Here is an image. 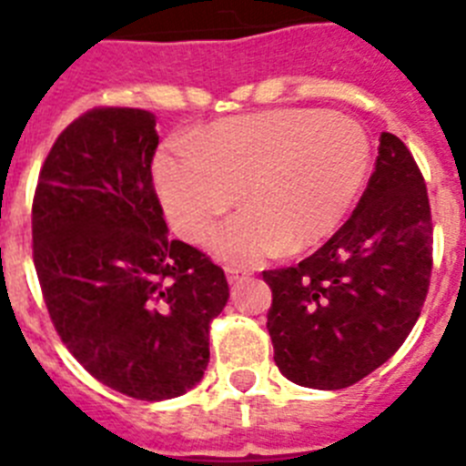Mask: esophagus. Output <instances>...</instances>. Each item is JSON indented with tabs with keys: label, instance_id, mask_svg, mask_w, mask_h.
Instances as JSON below:
<instances>
[{
	"label": "esophagus",
	"instance_id": "esophagus-1",
	"mask_svg": "<svg viewBox=\"0 0 466 466\" xmlns=\"http://www.w3.org/2000/svg\"><path fill=\"white\" fill-rule=\"evenodd\" d=\"M247 275H249V273H245V270H240V268H226V279H228V284L242 282Z\"/></svg>",
	"mask_w": 466,
	"mask_h": 466
}]
</instances>
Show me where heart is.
<instances>
[{"label": "heart", "mask_w": 466, "mask_h": 466, "mask_svg": "<svg viewBox=\"0 0 466 466\" xmlns=\"http://www.w3.org/2000/svg\"><path fill=\"white\" fill-rule=\"evenodd\" d=\"M369 170L364 127L319 109L228 118L187 135L179 149L154 160L156 188L184 240L200 242L238 200L245 205L209 238L214 257L238 266L331 238L364 191Z\"/></svg>", "instance_id": "heart-1"}]
</instances>
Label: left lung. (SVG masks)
<instances>
[{
	"instance_id": "left-lung-1",
	"label": "left lung",
	"mask_w": 466,
	"mask_h": 466,
	"mask_svg": "<svg viewBox=\"0 0 466 466\" xmlns=\"http://www.w3.org/2000/svg\"><path fill=\"white\" fill-rule=\"evenodd\" d=\"M430 275L425 179L406 144L382 133L352 217L299 266L263 273L273 291L266 327L282 376L343 390L376 371L418 322Z\"/></svg>"
}]
</instances>
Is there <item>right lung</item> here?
Wrapping results in <instances>:
<instances>
[{
    "instance_id": "obj_1",
    "label": "right lung",
    "mask_w": 466,
    "mask_h": 466,
    "mask_svg": "<svg viewBox=\"0 0 466 466\" xmlns=\"http://www.w3.org/2000/svg\"><path fill=\"white\" fill-rule=\"evenodd\" d=\"M156 147L151 111H88L56 139L32 205L56 331L90 376L142 401L200 382L209 322L228 300L224 270L167 236L151 184Z\"/></svg>"
}]
</instances>
